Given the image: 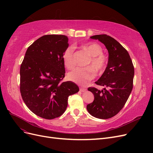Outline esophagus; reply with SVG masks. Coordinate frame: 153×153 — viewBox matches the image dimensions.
Wrapping results in <instances>:
<instances>
[{
  "mask_svg": "<svg viewBox=\"0 0 153 153\" xmlns=\"http://www.w3.org/2000/svg\"><path fill=\"white\" fill-rule=\"evenodd\" d=\"M86 91H87V89H85V88H80V92H85Z\"/></svg>",
  "mask_w": 153,
  "mask_h": 153,
  "instance_id": "34e87169",
  "label": "esophagus"
}]
</instances>
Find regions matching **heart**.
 <instances>
[{
  "instance_id": "b5f03b06",
  "label": "heart",
  "mask_w": 153,
  "mask_h": 153,
  "mask_svg": "<svg viewBox=\"0 0 153 153\" xmlns=\"http://www.w3.org/2000/svg\"><path fill=\"white\" fill-rule=\"evenodd\" d=\"M91 57L86 68H77L68 73V80L78 84L84 85L92 80L95 76L94 71L100 75L105 69L107 63V59L102 53L103 49L101 46L96 43H88L81 46ZM64 64L68 69H71L74 66L73 50L71 48H68L62 55Z\"/></svg>"
}]
</instances>
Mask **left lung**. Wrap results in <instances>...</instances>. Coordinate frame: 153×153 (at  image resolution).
<instances>
[{
    "label": "left lung",
    "mask_w": 153,
    "mask_h": 153,
    "mask_svg": "<svg viewBox=\"0 0 153 153\" xmlns=\"http://www.w3.org/2000/svg\"><path fill=\"white\" fill-rule=\"evenodd\" d=\"M90 38L104 44L108 52V60L103 75L95 82L105 88L101 91L88 88L94 100L87 105V110L94 117L106 119L117 114L127 101L133 89L134 67L127 50L112 37L100 34Z\"/></svg>",
    "instance_id": "1"
}]
</instances>
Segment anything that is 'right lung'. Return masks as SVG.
<instances>
[{"instance_id":"right-lung-1","label":"right lung","mask_w":153,"mask_h":153,"mask_svg":"<svg viewBox=\"0 0 153 153\" xmlns=\"http://www.w3.org/2000/svg\"><path fill=\"white\" fill-rule=\"evenodd\" d=\"M69 46L64 35H45L27 48L20 66V92L24 103L39 117L53 119L64 114L68 97L79 91L65 76L62 55Z\"/></svg>"}]
</instances>
